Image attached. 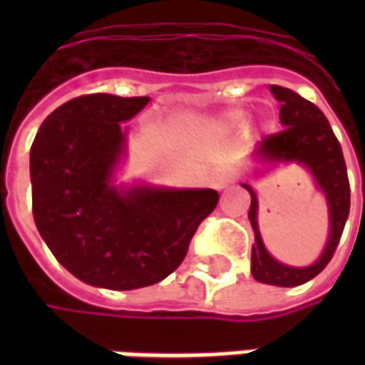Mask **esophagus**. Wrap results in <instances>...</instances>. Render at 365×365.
Here are the masks:
<instances>
[{"label":"esophagus","mask_w":365,"mask_h":365,"mask_svg":"<svg viewBox=\"0 0 365 365\" xmlns=\"http://www.w3.org/2000/svg\"><path fill=\"white\" fill-rule=\"evenodd\" d=\"M230 182H232V180H230V175L227 174H217L213 178V183L217 190H225V187H229Z\"/></svg>","instance_id":"obj_1"}]
</instances>
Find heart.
Segmentation results:
<instances>
[{
	"label": "heart",
	"mask_w": 365,
	"mask_h": 365,
	"mask_svg": "<svg viewBox=\"0 0 365 365\" xmlns=\"http://www.w3.org/2000/svg\"><path fill=\"white\" fill-rule=\"evenodd\" d=\"M240 117H242V113H240V111H229V113H227V120H230V123H232V120H238Z\"/></svg>",
	"instance_id": "1"
}]
</instances>
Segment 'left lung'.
Here are the masks:
<instances>
[{"label":"left lung","mask_w":365,"mask_h":365,"mask_svg":"<svg viewBox=\"0 0 365 365\" xmlns=\"http://www.w3.org/2000/svg\"><path fill=\"white\" fill-rule=\"evenodd\" d=\"M269 91L282 103L279 120L283 128L277 135L266 136L254 152V158L264 164H291L305 166L313 175L317 187L322 191L329 207V240L322 254L311 266L295 268L277 262L266 250L258 229V197L250 183H240L250 193L248 219L254 229L252 245V275L256 282L277 285V287H295L307 283L327 268L334 256L346 219L350 213V183L346 174V162L338 138L332 133L329 120L322 111L311 101H307L295 91L269 86Z\"/></svg>","instance_id":"left-lung-1"}]
</instances>
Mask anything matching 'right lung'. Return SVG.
Returning a JSON list of instances; mask_svg holds the SVG:
<instances>
[{
    "label": "right lung",
    "mask_w": 365,
    "mask_h": 365,
    "mask_svg": "<svg viewBox=\"0 0 365 365\" xmlns=\"http://www.w3.org/2000/svg\"><path fill=\"white\" fill-rule=\"evenodd\" d=\"M150 97L90 93L44 119L31 146L33 217L54 258L83 283L127 291L154 285L185 258L215 190L117 185L130 120Z\"/></svg>",
    "instance_id": "add662e5"
}]
</instances>
